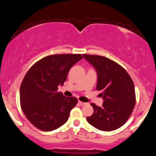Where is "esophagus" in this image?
Masks as SVG:
<instances>
[{
    "label": "esophagus",
    "instance_id": "esophagus-1",
    "mask_svg": "<svg viewBox=\"0 0 156 156\" xmlns=\"http://www.w3.org/2000/svg\"><path fill=\"white\" fill-rule=\"evenodd\" d=\"M78 103H79V105H87V103H84V102H82V101H78Z\"/></svg>",
    "mask_w": 156,
    "mask_h": 156
}]
</instances>
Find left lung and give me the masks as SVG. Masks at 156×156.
<instances>
[{"mask_svg":"<svg viewBox=\"0 0 156 156\" xmlns=\"http://www.w3.org/2000/svg\"><path fill=\"white\" fill-rule=\"evenodd\" d=\"M84 58L98 73L96 89L103 91L101 107L91 103L94 113L87 117V122L94 128L112 131L128 121L136 104L133 80L127 71L117 62L105 56L83 54Z\"/></svg>","mask_w":156,"mask_h":156,"instance_id":"1","label":"left lung"}]
</instances>
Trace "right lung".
I'll return each mask as SVG.
<instances>
[{
	"label": "right lung",
	"instance_id": "right-lung-1",
	"mask_svg": "<svg viewBox=\"0 0 156 156\" xmlns=\"http://www.w3.org/2000/svg\"><path fill=\"white\" fill-rule=\"evenodd\" d=\"M83 58L81 54H55L37 62L23 78L20 101L23 113L34 126L43 131L59 128L67 121L78 99L58 92L70 68Z\"/></svg>",
	"mask_w": 156,
	"mask_h": 156
}]
</instances>
